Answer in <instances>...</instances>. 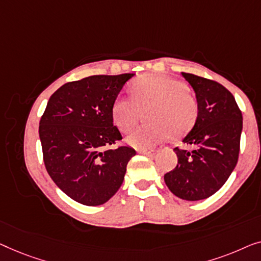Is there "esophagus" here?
<instances>
[{"instance_id":"obj_1","label":"esophagus","mask_w":261,"mask_h":261,"mask_svg":"<svg viewBox=\"0 0 261 261\" xmlns=\"http://www.w3.org/2000/svg\"><path fill=\"white\" fill-rule=\"evenodd\" d=\"M139 153L142 155H146V156H153L156 153V150H139Z\"/></svg>"}]
</instances>
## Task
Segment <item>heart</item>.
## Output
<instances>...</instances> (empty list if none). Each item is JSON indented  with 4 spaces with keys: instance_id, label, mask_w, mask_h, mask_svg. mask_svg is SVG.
<instances>
[{
    "instance_id": "obj_1",
    "label": "heart",
    "mask_w": 261,
    "mask_h": 261,
    "mask_svg": "<svg viewBox=\"0 0 261 261\" xmlns=\"http://www.w3.org/2000/svg\"><path fill=\"white\" fill-rule=\"evenodd\" d=\"M132 97H118L112 119L123 132H130L143 117L148 122L132 132L127 143L137 149L159 144L170 136L179 138L196 122L199 106L185 82L164 74L144 75L131 85Z\"/></svg>"
}]
</instances>
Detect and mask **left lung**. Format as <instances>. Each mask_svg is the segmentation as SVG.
<instances>
[{
  "label": "left lung",
  "mask_w": 261,
  "mask_h": 261,
  "mask_svg": "<svg viewBox=\"0 0 261 261\" xmlns=\"http://www.w3.org/2000/svg\"><path fill=\"white\" fill-rule=\"evenodd\" d=\"M182 75L195 92L199 113L182 141L193 149H174L177 166L164 175V182L179 199L199 201L218 192L236 168L242 115L233 94L221 84L190 73Z\"/></svg>",
  "instance_id": "8db88e82"
}]
</instances>
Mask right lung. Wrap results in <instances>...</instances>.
<instances>
[{
	"instance_id": "right-lung-1",
	"label": "right lung",
	"mask_w": 261,
	"mask_h": 261,
	"mask_svg": "<svg viewBox=\"0 0 261 261\" xmlns=\"http://www.w3.org/2000/svg\"><path fill=\"white\" fill-rule=\"evenodd\" d=\"M132 76H87L62 85L47 102L39 126L43 162L54 183L76 202H108L136 155L130 146L109 148L122 139L112 105Z\"/></svg>"
}]
</instances>
